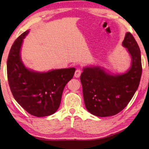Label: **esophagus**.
I'll return each instance as SVG.
<instances>
[{
    "mask_svg": "<svg viewBox=\"0 0 149 149\" xmlns=\"http://www.w3.org/2000/svg\"><path fill=\"white\" fill-rule=\"evenodd\" d=\"M81 74V70L80 69H77L75 70V74H74V77H76V78H78L80 77V75Z\"/></svg>",
    "mask_w": 149,
    "mask_h": 149,
    "instance_id": "34e87169",
    "label": "esophagus"
}]
</instances>
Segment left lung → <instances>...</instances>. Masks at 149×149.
Segmentation results:
<instances>
[{
	"label": "left lung",
	"mask_w": 149,
	"mask_h": 149,
	"mask_svg": "<svg viewBox=\"0 0 149 149\" xmlns=\"http://www.w3.org/2000/svg\"><path fill=\"white\" fill-rule=\"evenodd\" d=\"M122 45L127 49L131 64L122 74H111L100 66H86L81 75L84 104L90 113L106 117L116 115L127 106L137 90L141 76V52L131 33Z\"/></svg>",
	"instance_id": "1"
}]
</instances>
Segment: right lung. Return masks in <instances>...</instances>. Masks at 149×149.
I'll list each match as a JSON object with an SVG mask.
<instances>
[{
  "instance_id": "obj_1",
  "label": "right lung",
  "mask_w": 149,
  "mask_h": 149,
  "mask_svg": "<svg viewBox=\"0 0 149 149\" xmlns=\"http://www.w3.org/2000/svg\"><path fill=\"white\" fill-rule=\"evenodd\" d=\"M29 31L22 33L11 46L7 61L8 79L16 101L31 115H51L59 108L64 88L71 80L75 68L47 72L32 70L22 61L20 49Z\"/></svg>"
}]
</instances>
